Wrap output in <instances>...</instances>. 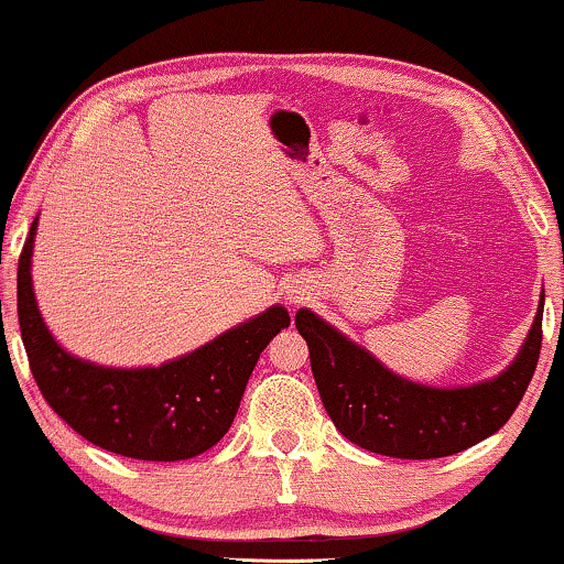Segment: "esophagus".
<instances>
[{
    "label": "esophagus",
    "mask_w": 564,
    "mask_h": 564,
    "mask_svg": "<svg viewBox=\"0 0 564 564\" xmlns=\"http://www.w3.org/2000/svg\"><path fill=\"white\" fill-rule=\"evenodd\" d=\"M303 300H307V292L305 290H290L288 292V303L290 305H300Z\"/></svg>",
    "instance_id": "esophagus-1"
}]
</instances>
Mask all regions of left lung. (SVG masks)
Segmentation results:
<instances>
[{
  "instance_id": "8db88e82",
  "label": "left lung",
  "mask_w": 564,
  "mask_h": 564,
  "mask_svg": "<svg viewBox=\"0 0 564 564\" xmlns=\"http://www.w3.org/2000/svg\"><path fill=\"white\" fill-rule=\"evenodd\" d=\"M542 307L519 357L469 388L405 380L307 307L297 311L295 326L307 341L323 408L349 442L384 457L436 459L469 449L511 419L539 361Z\"/></svg>"
}]
</instances>
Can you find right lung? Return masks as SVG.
I'll return each mask as SVG.
<instances>
[{"mask_svg":"<svg viewBox=\"0 0 564 564\" xmlns=\"http://www.w3.org/2000/svg\"><path fill=\"white\" fill-rule=\"evenodd\" d=\"M35 230L37 218L20 253L18 315L30 372L45 403L87 442L130 459H189L218 444L236 419L259 354L290 326V313L272 305L161 367L91 365L68 354L37 311L30 276Z\"/></svg>","mask_w":564,"mask_h":564,"instance_id":"obj_1","label":"right lung"}]
</instances>
